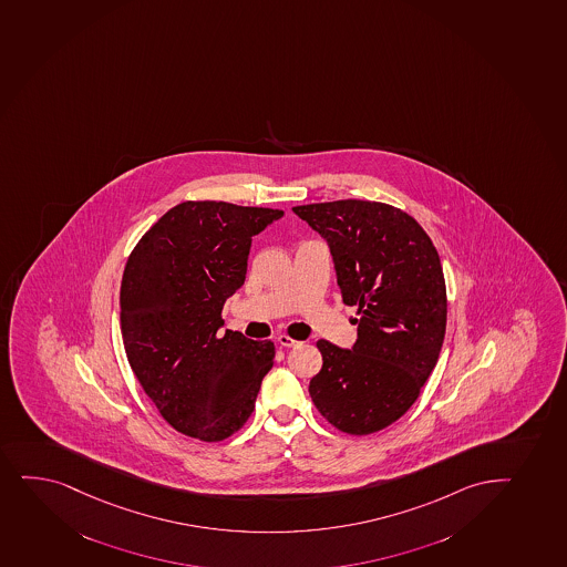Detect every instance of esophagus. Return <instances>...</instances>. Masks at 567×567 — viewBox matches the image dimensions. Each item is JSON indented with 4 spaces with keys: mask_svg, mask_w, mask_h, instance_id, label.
Listing matches in <instances>:
<instances>
[{
    "mask_svg": "<svg viewBox=\"0 0 567 567\" xmlns=\"http://www.w3.org/2000/svg\"><path fill=\"white\" fill-rule=\"evenodd\" d=\"M277 343H279L280 347H288V349H290V347L299 344V341H296V339L290 338V336H285V333H282V336L277 338Z\"/></svg>",
    "mask_w": 567,
    "mask_h": 567,
    "instance_id": "34e87169",
    "label": "esophagus"
}]
</instances>
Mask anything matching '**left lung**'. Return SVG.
<instances>
[{"label": "left lung", "instance_id": "left-lung-1", "mask_svg": "<svg viewBox=\"0 0 567 567\" xmlns=\"http://www.w3.org/2000/svg\"><path fill=\"white\" fill-rule=\"evenodd\" d=\"M293 213L330 247L344 306L358 307L352 349L320 339L309 394L331 426L370 435L408 413L432 373L446 328V288L432 239L408 213L339 199Z\"/></svg>", "mask_w": 567, "mask_h": 567}]
</instances>
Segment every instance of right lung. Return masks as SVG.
Here are the masks:
<instances>
[{"label": "right lung", "mask_w": 567, "mask_h": 567, "mask_svg": "<svg viewBox=\"0 0 567 567\" xmlns=\"http://www.w3.org/2000/svg\"><path fill=\"white\" fill-rule=\"evenodd\" d=\"M285 213L226 202H185L135 245L121 285L127 362L177 432L223 441L255 411L275 344L220 331L243 287L252 237Z\"/></svg>", "instance_id": "right-lung-1"}]
</instances>
